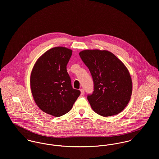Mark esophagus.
<instances>
[{
    "mask_svg": "<svg viewBox=\"0 0 159 159\" xmlns=\"http://www.w3.org/2000/svg\"><path fill=\"white\" fill-rule=\"evenodd\" d=\"M80 92H81L82 95H84L85 94V91L84 89H80Z\"/></svg>",
    "mask_w": 159,
    "mask_h": 159,
    "instance_id": "obj_1",
    "label": "esophagus"
}]
</instances>
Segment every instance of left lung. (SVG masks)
<instances>
[{"mask_svg":"<svg viewBox=\"0 0 159 159\" xmlns=\"http://www.w3.org/2000/svg\"><path fill=\"white\" fill-rule=\"evenodd\" d=\"M79 55L93 80L94 91L87 96L93 110L105 117L121 112L132 91L131 77L123 63L104 50H84Z\"/></svg>","mask_w":159,"mask_h":159,"instance_id":"1","label":"left lung"}]
</instances>
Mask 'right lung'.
<instances>
[{
    "label": "right lung",
    "mask_w": 159,
    "mask_h": 159,
    "mask_svg": "<svg viewBox=\"0 0 159 159\" xmlns=\"http://www.w3.org/2000/svg\"><path fill=\"white\" fill-rule=\"evenodd\" d=\"M72 51L64 47L53 48L36 61L30 75V87L36 105L56 117L70 111L80 94L74 89L66 66Z\"/></svg>",
    "instance_id": "1"
}]
</instances>
